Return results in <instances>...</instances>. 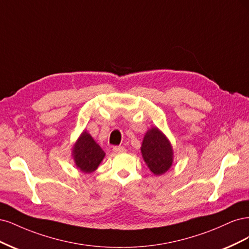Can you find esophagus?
<instances>
[{"label": "esophagus", "mask_w": 249, "mask_h": 249, "mask_svg": "<svg viewBox=\"0 0 249 249\" xmlns=\"http://www.w3.org/2000/svg\"><path fill=\"white\" fill-rule=\"evenodd\" d=\"M113 151L115 153H124V152H126V149L122 146H116L113 148Z\"/></svg>", "instance_id": "1"}]
</instances>
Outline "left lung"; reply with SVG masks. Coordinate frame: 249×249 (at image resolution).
<instances>
[{"mask_svg": "<svg viewBox=\"0 0 249 249\" xmlns=\"http://www.w3.org/2000/svg\"><path fill=\"white\" fill-rule=\"evenodd\" d=\"M142 155L150 171L160 176L170 170L174 152L170 141L157 127H152L143 136Z\"/></svg>", "mask_w": 249, "mask_h": 249, "instance_id": "obj_1", "label": "left lung"}]
</instances>
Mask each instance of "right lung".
<instances>
[{
  "instance_id": "add662e5",
  "label": "right lung",
  "mask_w": 249,
  "mask_h": 249,
  "mask_svg": "<svg viewBox=\"0 0 249 249\" xmlns=\"http://www.w3.org/2000/svg\"><path fill=\"white\" fill-rule=\"evenodd\" d=\"M72 156L77 168L86 174H90L97 170L106 153L85 130L74 143Z\"/></svg>"
}]
</instances>
